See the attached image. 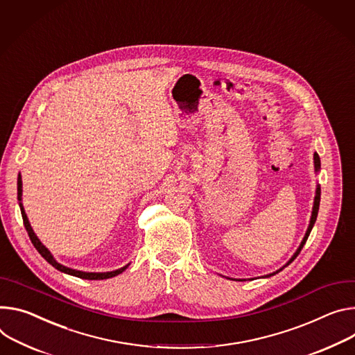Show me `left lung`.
I'll return each mask as SVG.
<instances>
[{
	"instance_id": "8db88e82",
	"label": "left lung",
	"mask_w": 355,
	"mask_h": 355,
	"mask_svg": "<svg viewBox=\"0 0 355 355\" xmlns=\"http://www.w3.org/2000/svg\"><path fill=\"white\" fill-rule=\"evenodd\" d=\"M314 168H315V171H318V170H320V157H318V154H317V153H314ZM320 194H321V189H320V185H317V188H315V197H314V204H313V212H311V218H310L309 228H307V231H306V235H304V238H303V241H302L300 246L297 248V250H296V252H295V254L292 256V259H290V261L286 263V266H287L288 263H292V262L296 259L297 254H299V253H300V250L303 249V246H304V243H306V241H307V238H309V235H310V232H311L313 227H314V222H315V219H317V214H318V207H320ZM280 270H282V269H280ZM280 270H277V272H275V273H270V275H268V276H265V277L273 276V275L279 273Z\"/></svg>"
}]
</instances>
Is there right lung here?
<instances>
[{"mask_svg": "<svg viewBox=\"0 0 355 355\" xmlns=\"http://www.w3.org/2000/svg\"><path fill=\"white\" fill-rule=\"evenodd\" d=\"M17 185H18V201H19V208H21V215H22V220H24V225H25V230H26V232H28V235H29V239H31L32 245L35 246V249L41 253V256L44 257V259H45L49 265H52V266H53L55 269H58L59 272H63V273H67V275H72V276H76V277H80V279H87V280H103V279L114 277V276L120 275L121 272H124V270L127 269L128 265H125V266H123V268H120V269H117V270H113V272L93 273V272H82V270L71 269V268H67V266H63V265L58 263V262L55 261V257L52 256V253L42 245V242L38 239V236L35 235V232L32 231V228H31V223H29V220H28V218H26V214H25V211H24V207H22V204H21V197H22V181H21V175L18 177Z\"/></svg>", "mask_w": 355, "mask_h": 355, "instance_id": "add662e5", "label": "right lung"}]
</instances>
